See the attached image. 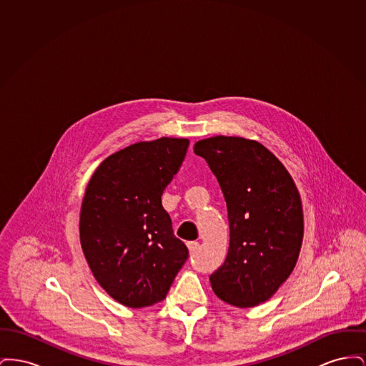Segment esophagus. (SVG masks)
<instances>
[{
    "mask_svg": "<svg viewBox=\"0 0 366 366\" xmlns=\"http://www.w3.org/2000/svg\"><path fill=\"white\" fill-rule=\"evenodd\" d=\"M187 245H188V248H189L191 252H194V251L199 248V243H197V242H188Z\"/></svg>",
    "mask_w": 366,
    "mask_h": 366,
    "instance_id": "34e87169",
    "label": "esophagus"
}]
</instances>
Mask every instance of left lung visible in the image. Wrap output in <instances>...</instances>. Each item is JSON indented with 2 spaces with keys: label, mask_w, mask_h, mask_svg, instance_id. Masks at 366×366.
<instances>
[{
  "label": "left lung",
  "mask_w": 366,
  "mask_h": 366,
  "mask_svg": "<svg viewBox=\"0 0 366 366\" xmlns=\"http://www.w3.org/2000/svg\"><path fill=\"white\" fill-rule=\"evenodd\" d=\"M227 200V259L211 276L215 295L236 307L267 300L295 267L303 212L294 179L257 141L217 136L197 141Z\"/></svg>",
  "instance_id": "8db88e82"
}]
</instances>
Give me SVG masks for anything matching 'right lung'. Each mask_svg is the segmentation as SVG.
Instances as JSON below:
<instances>
[{"mask_svg": "<svg viewBox=\"0 0 366 366\" xmlns=\"http://www.w3.org/2000/svg\"><path fill=\"white\" fill-rule=\"evenodd\" d=\"M188 147L167 137L130 145L107 157L87 184L81 245L94 279L127 307L163 300L189 258L162 206Z\"/></svg>", "mask_w": 366, "mask_h": 366, "instance_id": "obj_1", "label": "right lung"}]
</instances>
